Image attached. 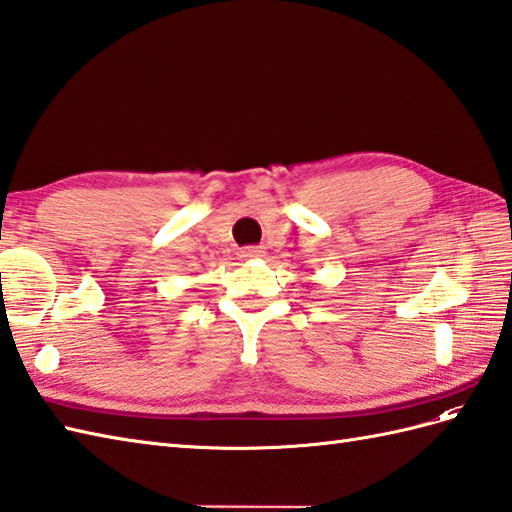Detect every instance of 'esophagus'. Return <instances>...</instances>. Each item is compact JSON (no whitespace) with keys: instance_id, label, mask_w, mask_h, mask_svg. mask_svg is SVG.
<instances>
[{"instance_id":"1","label":"esophagus","mask_w":512,"mask_h":512,"mask_svg":"<svg viewBox=\"0 0 512 512\" xmlns=\"http://www.w3.org/2000/svg\"><path fill=\"white\" fill-rule=\"evenodd\" d=\"M261 255H264V251H261L259 246H246L242 251H238L240 259H259Z\"/></svg>"}]
</instances>
